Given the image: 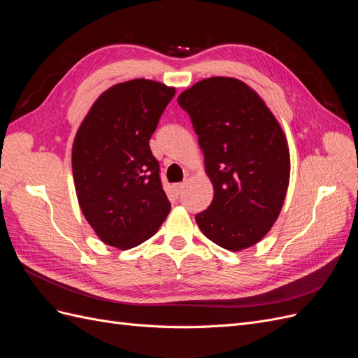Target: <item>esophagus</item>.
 Instances as JSON below:
<instances>
[{"instance_id": "esophagus-1", "label": "esophagus", "mask_w": 358, "mask_h": 358, "mask_svg": "<svg viewBox=\"0 0 358 358\" xmlns=\"http://www.w3.org/2000/svg\"><path fill=\"white\" fill-rule=\"evenodd\" d=\"M185 188H187V182L176 183V185H175V192H176L178 196H179V194H182V192H183V189H185Z\"/></svg>"}]
</instances>
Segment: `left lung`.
Returning <instances> with one entry per match:
<instances>
[{"mask_svg": "<svg viewBox=\"0 0 358 358\" xmlns=\"http://www.w3.org/2000/svg\"><path fill=\"white\" fill-rule=\"evenodd\" d=\"M204 154L213 200L196 215L201 233L237 252L270 231L289 183L284 129L251 86L234 78L203 79L178 96Z\"/></svg>", "mask_w": 358, "mask_h": 358, "instance_id": "obj_1", "label": "left lung"}]
</instances>
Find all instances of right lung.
Listing matches in <instances>:
<instances>
[{"instance_id": "obj_1", "label": "right lung", "mask_w": 358, "mask_h": 358, "mask_svg": "<svg viewBox=\"0 0 358 358\" xmlns=\"http://www.w3.org/2000/svg\"><path fill=\"white\" fill-rule=\"evenodd\" d=\"M176 90L149 79L116 83L76 133L71 166L85 220L106 245L129 249L152 237L171 209L149 138Z\"/></svg>"}]
</instances>
